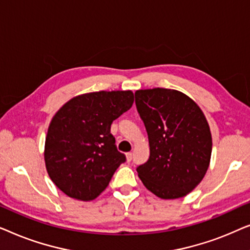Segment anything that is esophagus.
<instances>
[{"mask_svg":"<svg viewBox=\"0 0 250 250\" xmlns=\"http://www.w3.org/2000/svg\"><path fill=\"white\" fill-rule=\"evenodd\" d=\"M132 157H133V153H132V152H127V153H126V158H127V162H131Z\"/></svg>","mask_w":250,"mask_h":250,"instance_id":"esophagus-1","label":"esophagus"}]
</instances>
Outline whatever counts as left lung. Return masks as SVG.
Masks as SVG:
<instances>
[{
    "label": "left lung",
    "mask_w": 250,
    "mask_h": 250,
    "mask_svg": "<svg viewBox=\"0 0 250 250\" xmlns=\"http://www.w3.org/2000/svg\"><path fill=\"white\" fill-rule=\"evenodd\" d=\"M135 104L150 146L148 162L136 168L139 177L162 199L187 196L210 162L213 143L204 112L192 99L169 88L136 91Z\"/></svg>",
    "instance_id": "left-lung-1"
}]
</instances>
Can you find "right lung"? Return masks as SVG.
I'll list each match as a JSON object with an SVG mask.
<instances>
[{"instance_id":"1","label":"right lung","mask_w":250,"mask_h":250,"mask_svg":"<svg viewBox=\"0 0 250 250\" xmlns=\"http://www.w3.org/2000/svg\"><path fill=\"white\" fill-rule=\"evenodd\" d=\"M133 102L132 91L92 92L73 98L54 115L44 159L50 179L68 197L95 199L126 162L110 126Z\"/></svg>"}]
</instances>
